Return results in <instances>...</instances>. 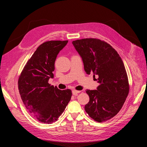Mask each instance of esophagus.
Listing matches in <instances>:
<instances>
[{
  "label": "esophagus",
  "instance_id": "esophagus-1",
  "mask_svg": "<svg viewBox=\"0 0 147 147\" xmlns=\"http://www.w3.org/2000/svg\"><path fill=\"white\" fill-rule=\"evenodd\" d=\"M80 92V91H79V90H73L72 91L73 95H78V94H79Z\"/></svg>",
  "mask_w": 147,
  "mask_h": 147
}]
</instances>
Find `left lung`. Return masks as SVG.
I'll return each instance as SVG.
<instances>
[{"instance_id":"8db88e82","label":"left lung","mask_w":147,"mask_h":147,"mask_svg":"<svg viewBox=\"0 0 147 147\" xmlns=\"http://www.w3.org/2000/svg\"><path fill=\"white\" fill-rule=\"evenodd\" d=\"M72 43L82 58L86 73L98 76L96 90L86 91L90 99L84 110L96 121L109 120L120 111L129 94L124 63L117 52L103 40L83 38Z\"/></svg>"}]
</instances>
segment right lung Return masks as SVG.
<instances>
[{
  "label": "right lung",
  "mask_w": 147,
  "mask_h": 147,
  "mask_svg": "<svg viewBox=\"0 0 147 147\" xmlns=\"http://www.w3.org/2000/svg\"><path fill=\"white\" fill-rule=\"evenodd\" d=\"M68 40L43 43L27 61L18 79L22 101L30 114L42 123L51 124L62 114L72 96L70 89L59 90L48 83L53 78L55 61Z\"/></svg>",
  "instance_id": "obj_1"
}]
</instances>
